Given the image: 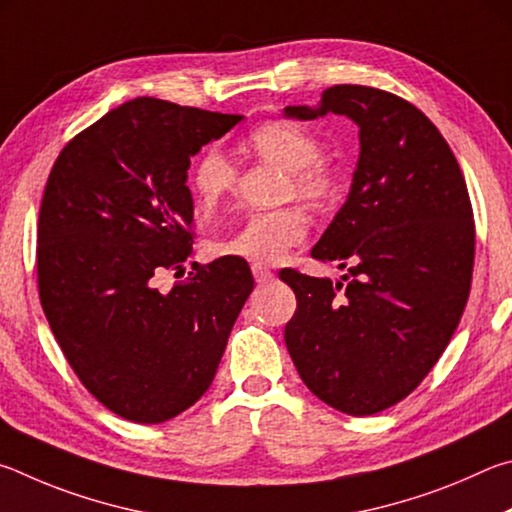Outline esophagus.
I'll list each match as a JSON object with an SVG mask.
<instances>
[{"label": "esophagus", "instance_id": "34e87169", "mask_svg": "<svg viewBox=\"0 0 512 512\" xmlns=\"http://www.w3.org/2000/svg\"><path fill=\"white\" fill-rule=\"evenodd\" d=\"M251 274H254V279H256V283H270L272 279H274V274H272V270L270 267H265L263 263H254L251 265Z\"/></svg>", "mask_w": 512, "mask_h": 512}]
</instances>
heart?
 <instances>
[{
	"label": "heart",
	"mask_w": 512,
	"mask_h": 512,
	"mask_svg": "<svg viewBox=\"0 0 512 512\" xmlns=\"http://www.w3.org/2000/svg\"><path fill=\"white\" fill-rule=\"evenodd\" d=\"M247 150L256 159L270 161L288 170L283 197L326 206L339 193L333 166L324 161V143L299 123L276 119L265 121L247 134ZM236 166L220 150H204L191 168V191L200 209L209 211L236 186ZM308 236V215L301 206L251 213L229 236L213 240V256H238L254 263H276Z\"/></svg>",
	"instance_id": "obj_1"
}]
</instances>
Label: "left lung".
<instances>
[{
  "instance_id": "left-lung-1",
  "label": "left lung",
  "mask_w": 512,
  "mask_h": 512,
  "mask_svg": "<svg viewBox=\"0 0 512 512\" xmlns=\"http://www.w3.org/2000/svg\"><path fill=\"white\" fill-rule=\"evenodd\" d=\"M360 125V161L342 211L312 249L346 283L281 272L297 294L285 344L306 387L348 416L414 391L450 344L470 297L474 215L452 148L427 116L384 89L333 85L319 107Z\"/></svg>"
}]
</instances>
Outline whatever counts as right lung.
Instances as JSON below:
<instances>
[{"instance_id": "right-lung-1", "label": "right lung", "mask_w": 512, "mask_h": 512, "mask_svg": "<svg viewBox=\"0 0 512 512\" xmlns=\"http://www.w3.org/2000/svg\"><path fill=\"white\" fill-rule=\"evenodd\" d=\"M240 119L134 98L78 132L44 186L42 310L85 389L132 423H164L204 396L254 290L238 256L193 267L166 294L152 285L191 256V157Z\"/></svg>"}]
</instances>
